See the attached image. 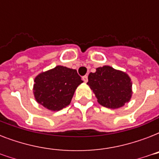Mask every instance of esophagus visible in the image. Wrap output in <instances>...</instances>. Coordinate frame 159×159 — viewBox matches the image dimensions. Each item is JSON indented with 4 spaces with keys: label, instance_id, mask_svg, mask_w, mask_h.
Returning a JSON list of instances; mask_svg holds the SVG:
<instances>
[{
    "label": "esophagus",
    "instance_id": "esophagus-1",
    "mask_svg": "<svg viewBox=\"0 0 159 159\" xmlns=\"http://www.w3.org/2000/svg\"><path fill=\"white\" fill-rule=\"evenodd\" d=\"M82 80H83L85 82H87V81H88V77H87V75H85V76H83V77H82Z\"/></svg>",
    "mask_w": 159,
    "mask_h": 159
}]
</instances>
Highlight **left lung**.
I'll return each mask as SVG.
<instances>
[{
	"mask_svg": "<svg viewBox=\"0 0 159 159\" xmlns=\"http://www.w3.org/2000/svg\"><path fill=\"white\" fill-rule=\"evenodd\" d=\"M87 85L96 95L98 103L106 108L122 107L132 96L130 77L110 66L97 67L96 72H91Z\"/></svg>",
	"mask_w": 159,
	"mask_h": 159,
	"instance_id": "obj_1",
	"label": "left lung"
}]
</instances>
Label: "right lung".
<instances>
[{"label": "right lung", "mask_w": 159, "mask_h": 159, "mask_svg": "<svg viewBox=\"0 0 159 159\" xmlns=\"http://www.w3.org/2000/svg\"><path fill=\"white\" fill-rule=\"evenodd\" d=\"M82 82L77 70L57 66L34 78V95L39 104L50 111H60L70 104Z\"/></svg>", "instance_id": "add662e5"}]
</instances>
